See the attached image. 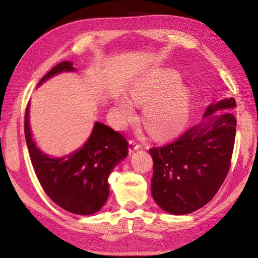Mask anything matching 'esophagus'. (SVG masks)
<instances>
[{
	"label": "esophagus",
	"mask_w": 258,
	"mask_h": 258,
	"mask_svg": "<svg viewBox=\"0 0 258 258\" xmlns=\"http://www.w3.org/2000/svg\"><path fill=\"white\" fill-rule=\"evenodd\" d=\"M140 148H141V146H140L139 143H137L135 141H133V140H131V141L128 142V151H130V154H133L134 151L139 150Z\"/></svg>",
	"instance_id": "1"
}]
</instances>
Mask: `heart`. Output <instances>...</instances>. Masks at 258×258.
<instances>
[{
	"label": "heart",
	"mask_w": 258,
	"mask_h": 258,
	"mask_svg": "<svg viewBox=\"0 0 258 258\" xmlns=\"http://www.w3.org/2000/svg\"><path fill=\"white\" fill-rule=\"evenodd\" d=\"M180 83L177 73L163 71L137 82L131 90V98L135 104L147 106L145 124L156 137L166 138L178 133L189 119L190 93ZM132 100L126 95L117 98L116 109L121 120L134 116Z\"/></svg>",
	"instance_id": "heart-1"
}]
</instances>
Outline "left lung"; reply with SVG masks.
I'll list each match as a JSON object with an SVG mask.
<instances>
[{
  "label": "left lung",
  "mask_w": 258,
  "mask_h": 258,
  "mask_svg": "<svg viewBox=\"0 0 258 258\" xmlns=\"http://www.w3.org/2000/svg\"><path fill=\"white\" fill-rule=\"evenodd\" d=\"M233 98L214 101L203 120L169 145L152 148L151 195L166 213L185 215L211 202L228 175L237 120Z\"/></svg>",
  "instance_id": "left-lung-1"
}]
</instances>
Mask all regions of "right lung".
<instances>
[{"instance_id":"right-lung-1","label":"right lung","mask_w":258,"mask_h":258,"mask_svg":"<svg viewBox=\"0 0 258 258\" xmlns=\"http://www.w3.org/2000/svg\"><path fill=\"white\" fill-rule=\"evenodd\" d=\"M73 72L77 69L72 61H63L52 68L37 86L61 73ZM29 104L25 113V138L35 173L45 194L69 213L92 215L99 212L109 197V175L127 157L126 139L109 126L95 121L91 135L80 149L62 157L49 156L33 139Z\"/></svg>"}]
</instances>
